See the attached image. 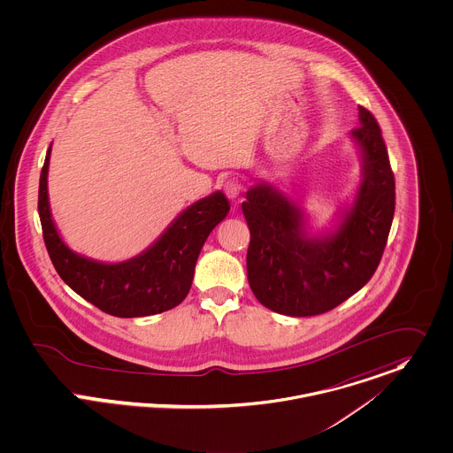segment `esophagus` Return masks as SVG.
Wrapping results in <instances>:
<instances>
[{
	"instance_id": "obj_1",
	"label": "esophagus",
	"mask_w": 453,
	"mask_h": 453,
	"mask_svg": "<svg viewBox=\"0 0 453 453\" xmlns=\"http://www.w3.org/2000/svg\"><path fill=\"white\" fill-rule=\"evenodd\" d=\"M224 193L226 196L231 200V202H238L240 200V195H242V186L238 180L234 179H229L226 184H224Z\"/></svg>"
}]
</instances>
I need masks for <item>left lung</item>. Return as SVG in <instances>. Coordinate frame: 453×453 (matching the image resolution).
Returning a JSON list of instances; mask_svg holds the SVG:
<instances>
[{"mask_svg": "<svg viewBox=\"0 0 453 453\" xmlns=\"http://www.w3.org/2000/svg\"><path fill=\"white\" fill-rule=\"evenodd\" d=\"M351 139L359 150L361 182L351 204L316 234L301 203L269 182L247 193L250 229L247 273L251 292L285 316H316L348 301L373 276L395 217V175L377 119L365 107Z\"/></svg>", "mask_w": 453, "mask_h": 453, "instance_id": "1", "label": "left lung"}]
</instances>
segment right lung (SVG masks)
Returning a JSON list of instances; mask_svg holds the SVG:
<instances>
[{"mask_svg":"<svg viewBox=\"0 0 453 453\" xmlns=\"http://www.w3.org/2000/svg\"><path fill=\"white\" fill-rule=\"evenodd\" d=\"M50 152L51 146L40 175L38 210L51 264L65 285L118 318L151 316L184 301L208 234L231 208L226 195L215 191L188 206L142 253L123 262H101L71 250L51 219Z\"/></svg>","mask_w":453,"mask_h":453,"instance_id":"add662e5","label":"right lung"}]
</instances>
